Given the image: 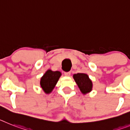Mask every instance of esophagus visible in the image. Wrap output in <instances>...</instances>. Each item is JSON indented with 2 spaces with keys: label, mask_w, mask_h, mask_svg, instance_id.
<instances>
[{
  "label": "esophagus",
  "mask_w": 130,
  "mask_h": 130,
  "mask_svg": "<svg viewBox=\"0 0 130 130\" xmlns=\"http://www.w3.org/2000/svg\"><path fill=\"white\" fill-rule=\"evenodd\" d=\"M64 75H65V76H67V77H69V76H70L71 75V72H65V73H64Z\"/></svg>",
  "instance_id": "obj_1"
}]
</instances>
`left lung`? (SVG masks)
Returning <instances> with one entry per match:
<instances>
[{
  "mask_svg": "<svg viewBox=\"0 0 130 130\" xmlns=\"http://www.w3.org/2000/svg\"><path fill=\"white\" fill-rule=\"evenodd\" d=\"M73 78L83 94H85L92 90V83L87 74H75L73 75Z\"/></svg>",
  "mask_w": 130,
  "mask_h": 130,
  "instance_id": "left-lung-1",
  "label": "left lung"
}]
</instances>
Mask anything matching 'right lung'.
<instances>
[{
    "instance_id": "obj_1",
    "label": "right lung",
    "mask_w": 130,
    "mask_h": 130,
    "mask_svg": "<svg viewBox=\"0 0 130 130\" xmlns=\"http://www.w3.org/2000/svg\"><path fill=\"white\" fill-rule=\"evenodd\" d=\"M61 75V72L57 71H53L50 69L45 73L40 80V85L45 93L50 94L52 92Z\"/></svg>"
}]
</instances>
